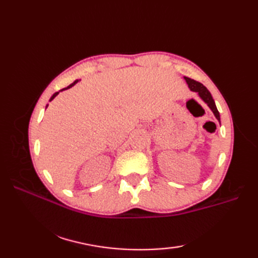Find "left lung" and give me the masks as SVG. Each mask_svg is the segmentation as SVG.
I'll return each mask as SVG.
<instances>
[{
	"instance_id": "left-lung-1",
	"label": "left lung",
	"mask_w": 258,
	"mask_h": 258,
	"mask_svg": "<svg viewBox=\"0 0 258 258\" xmlns=\"http://www.w3.org/2000/svg\"><path fill=\"white\" fill-rule=\"evenodd\" d=\"M184 80L186 81V83H187L189 90L191 92H196L197 94H199V96L202 98V100L207 104V106L211 108V111L213 112L214 115H215V117L217 118L218 122L221 123L220 112L217 111L216 104H215V102H214L213 96H212V94L210 93V91H208L206 87L203 85L202 83H200V82H196V81L191 80L189 78H186V76H184Z\"/></svg>"
}]
</instances>
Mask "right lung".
<instances>
[{
  "mask_svg": "<svg viewBox=\"0 0 258 258\" xmlns=\"http://www.w3.org/2000/svg\"><path fill=\"white\" fill-rule=\"evenodd\" d=\"M78 82H79V80H75V81L73 82V83H72V84H70L68 87H65V89H63V90H61V91H58V92H56V93H54V94H53V95L51 96V98H50V102H51L52 100H54V98H55V96H57V94H58L59 92H62V91H64V90H68V89H71V87L74 86L76 83H78ZM47 106H48V104L46 105V108H47Z\"/></svg>",
  "mask_w": 258,
  "mask_h": 258,
  "instance_id": "1",
  "label": "right lung"
}]
</instances>
